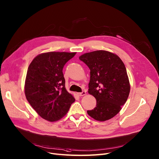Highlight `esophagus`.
<instances>
[{
    "instance_id": "1",
    "label": "esophagus",
    "mask_w": 159,
    "mask_h": 159,
    "mask_svg": "<svg viewBox=\"0 0 159 159\" xmlns=\"http://www.w3.org/2000/svg\"><path fill=\"white\" fill-rule=\"evenodd\" d=\"M77 94L79 95V96L81 97V96H84V95L86 94V92L85 91H83L81 93H77Z\"/></svg>"
}]
</instances>
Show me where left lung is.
Instances as JSON below:
<instances>
[{
  "instance_id": "obj_1",
  "label": "left lung",
  "mask_w": 159,
  "mask_h": 159,
  "mask_svg": "<svg viewBox=\"0 0 159 159\" xmlns=\"http://www.w3.org/2000/svg\"><path fill=\"white\" fill-rule=\"evenodd\" d=\"M90 69L89 94L97 100V105L87 112L99 121L111 119L127 100L130 85L121 59L114 53L96 50L79 57Z\"/></svg>"
}]
</instances>
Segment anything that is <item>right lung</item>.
<instances>
[{
  "mask_svg": "<svg viewBox=\"0 0 159 159\" xmlns=\"http://www.w3.org/2000/svg\"><path fill=\"white\" fill-rule=\"evenodd\" d=\"M76 52H50L38 55L29 66L25 94L36 112L48 121H56L75 102L65 88L62 69Z\"/></svg>",
  "mask_w": 159,
  "mask_h": 159,
  "instance_id": "1",
  "label": "right lung"
}]
</instances>
